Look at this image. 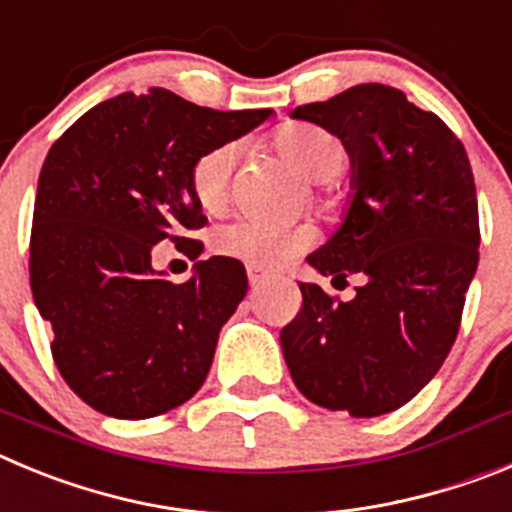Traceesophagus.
Masks as SVG:
<instances>
[{"label":"esophagus","instance_id":"esophagus-1","mask_svg":"<svg viewBox=\"0 0 512 512\" xmlns=\"http://www.w3.org/2000/svg\"><path fill=\"white\" fill-rule=\"evenodd\" d=\"M247 278H250V285H252V288H257V285L265 283V280L270 278V275H267L265 270H260V267L250 265V267H247Z\"/></svg>","mask_w":512,"mask_h":512}]
</instances>
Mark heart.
Listing matches in <instances>:
<instances>
[{
  "label": "heart",
  "instance_id": "b5f03b06",
  "mask_svg": "<svg viewBox=\"0 0 512 512\" xmlns=\"http://www.w3.org/2000/svg\"><path fill=\"white\" fill-rule=\"evenodd\" d=\"M273 145L280 158L308 181L326 186L344 165V145L329 132L311 124H285L275 132ZM234 170V147L219 145L201 155L191 168V193L204 211H219L229 199ZM313 242L306 224H278L239 216L224 224L214 237L216 252L257 267H283Z\"/></svg>",
  "mask_w": 512,
  "mask_h": 512
}]
</instances>
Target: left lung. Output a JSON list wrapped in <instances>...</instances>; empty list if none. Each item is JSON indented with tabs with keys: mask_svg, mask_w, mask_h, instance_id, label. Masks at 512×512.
I'll return each mask as SVG.
<instances>
[{
	"mask_svg": "<svg viewBox=\"0 0 512 512\" xmlns=\"http://www.w3.org/2000/svg\"><path fill=\"white\" fill-rule=\"evenodd\" d=\"M290 117L339 137L352 165L342 224L308 265L362 285L334 301L298 283L301 313L280 331L285 365L311 403L382 416L426 388L457 339L480 260L472 165L457 135L393 86H352Z\"/></svg>",
	"mask_w": 512,
	"mask_h": 512,
	"instance_id": "left-lung-1",
	"label": "left lung"
}]
</instances>
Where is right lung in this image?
I'll return each instance as SVG.
<instances>
[{
    "mask_svg": "<svg viewBox=\"0 0 512 512\" xmlns=\"http://www.w3.org/2000/svg\"><path fill=\"white\" fill-rule=\"evenodd\" d=\"M270 114L216 112L155 86L101 101L50 147L32 214V298L63 380L94 411L153 418L204 385L247 293L245 267L209 257L176 285L153 267V247L191 245L186 232L206 224L193 163Z\"/></svg>",
    "mask_w": 512,
    "mask_h": 512,
    "instance_id": "obj_1",
    "label": "right lung"
}]
</instances>
